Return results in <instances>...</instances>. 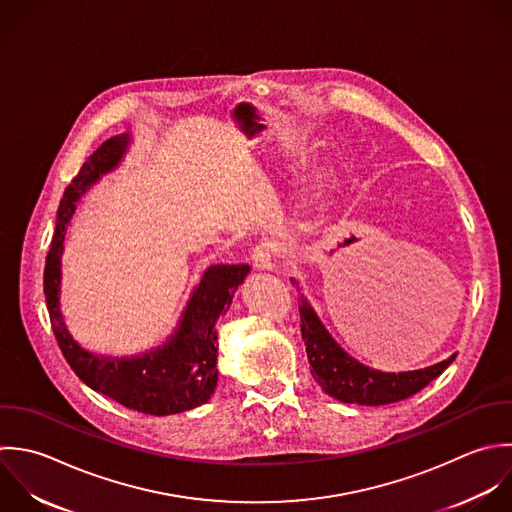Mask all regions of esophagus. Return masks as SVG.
Segmentation results:
<instances>
[{"label":"esophagus","mask_w":512,"mask_h":512,"mask_svg":"<svg viewBox=\"0 0 512 512\" xmlns=\"http://www.w3.org/2000/svg\"><path fill=\"white\" fill-rule=\"evenodd\" d=\"M277 247L271 241H263L253 249V265L259 271H275Z\"/></svg>","instance_id":"34e87169"}]
</instances>
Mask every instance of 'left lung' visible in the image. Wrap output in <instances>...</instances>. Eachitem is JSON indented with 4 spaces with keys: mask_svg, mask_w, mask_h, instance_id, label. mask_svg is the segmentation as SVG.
<instances>
[{
    "mask_svg": "<svg viewBox=\"0 0 512 512\" xmlns=\"http://www.w3.org/2000/svg\"><path fill=\"white\" fill-rule=\"evenodd\" d=\"M293 285L299 291L301 335L307 347L311 375L329 397L341 403L379 407L409 399L437 379L457 357L455 353L447 361L405 373H383L379 369H371L351 357L333 339L295 279Z\"/></svg>",
    "mask_w": 512,
    "mask_h": 512,
    "instance_id": "8db88e82",
    "label": "left lung"
}]
</instances>
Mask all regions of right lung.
<instances>
[{
	"label": "right lung",
	"mask_w": 512,
	"mask_h": 512,
	"mask_svg": "<svg viewBox=\"0 0 512 512\" xmlns=\"http://www.w3.org/2000/svg\"><path fill=\"white\" fill-rule=\"evenodd\" d=\"M129 133L107 139L67 185L57 209V225L45 259L43 291L57 345L73 373L93 391L115 403L153 417L177 415L207 403L217 387V319L233 301L249 265H211L195 285L175 331L151 351L133 357H101L85 351L67 331L59 309L61 255L67 223L81 195L113 171L127 147Z\"/></svg>",
	"instance_id": "1"
}]
</instances>
